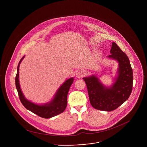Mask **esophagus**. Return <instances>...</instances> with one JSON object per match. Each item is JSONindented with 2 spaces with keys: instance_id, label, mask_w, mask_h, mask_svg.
Instances as JSON below:
<instances>
[{
  "instance_id": "esophagus-1",
  "label": "esophagus",
  "mask_w": 147,
  "mask_h": 147,
  "mask_svg": "<svg viewBox=\"0 0 147 147\" xmlns=\"http://www.w3.org/2000/svg\"><path fill=\"white\" fill-rule=\"evenodd\" d=\"M85 74L84 72V71H79L77 74H76V78H78V79H81L83 77H84L85 76Z\"/></svg>"
}]
</instances>
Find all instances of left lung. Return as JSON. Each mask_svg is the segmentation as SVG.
<instances>
[{
  "label": "left lung",
  "instance_id": "8db88e82",
  "mask_svg": "<svg viewBox=\"0 0 147 147\" xmlns=\"http://www.w3.org/2000/svg\"><path fill=\"white\" fill-rule=\"evenodd\" d=\"M111 54L107 58L118 63L115 82L108 87L102 84L95 75L83 78L91 105L96 109L113 111L123 104L129 97L132 89L133 73L126 54L115 43H112Z\"/></svg>",
  "mask_w": 147,
  "mask_h": 147
}]
</instances>
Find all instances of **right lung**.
Segmentation results:
<instances>
[{"instance_id": "add662e5", "label": "right lung", "mask_w": 147, "mask_h": 147, "mask_svg": "<svg viewBox=\"0 0 147 147\" xmlns=\"http://www.w3.org/2000/svg\"><path fill=\"white\" fill-rule=\"evenodd\" d=\"M24 56L19 62L17 74L15 78L16 87L22 104L28 110L43 118H50L63 113L67 105V94L71 85L73 83L74 78L67 79L57 90L53 98L49 102L43 105L34 104L28 100L21 91L19 83V67Z\"/></svg>"}]
</instances>
